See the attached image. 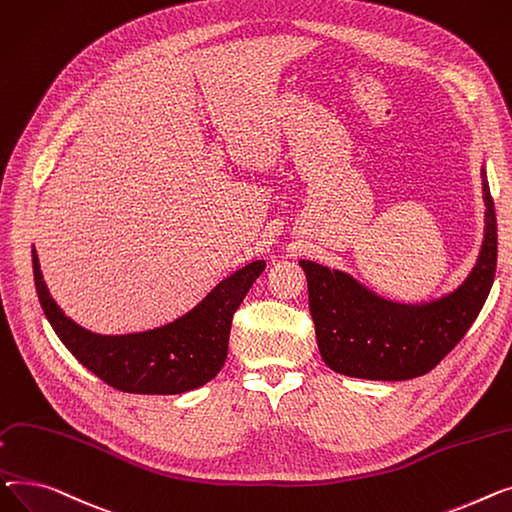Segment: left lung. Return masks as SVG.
<instances>
[{
	"label": "left lung",
	"mask_w": 512,
	"mask_h": 512,
	"mask_svg": "<svg viewBox=\"0 0 512 512\" xmlns=\"http://www.w3.org/2000/svg\"><path fill=\"white\" fill-rule=\"evenodd\" d=\"M484 242L469 275L428 302H395L345 270L299 260L308 279L310 312L324 364L364 380H411L453 351L482 312L494 283L498 233L486 165L482 167Z\"/></svg>",
	"instance_id": "8db88e82"
}]
</instances>
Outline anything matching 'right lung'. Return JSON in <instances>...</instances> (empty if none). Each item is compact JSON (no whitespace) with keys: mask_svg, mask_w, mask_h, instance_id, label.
<instances>
[{"mask_svg":"<svg viewBox=\"0 0 512 512\" xmlns=\"http://www.w3.org/2000/svg\"><path fill=\"white\" fill-rule=\"evenodd\" d=\"M266 262L254 260L219 281L179 318L126 335L93 333L55 304L33 248L41 308L68 351L109 386L136 395H179L213 380L227 359L231 320Z\"/></svg>","mask_w":512,"mask_h":512,"instance_id":"obj_1","label":"right lung"}]
</instances>
